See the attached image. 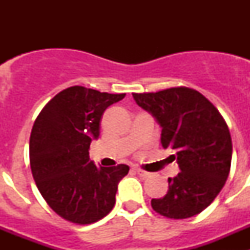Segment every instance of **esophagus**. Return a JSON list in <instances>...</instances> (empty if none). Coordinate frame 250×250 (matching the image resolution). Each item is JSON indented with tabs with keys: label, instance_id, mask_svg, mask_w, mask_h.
Masks as SVG:
<instances>
[{
	"label": "esophagus",
	"instance_id": "34e87169",
	"mask_svg": "<svg viewBox=\"0 0 250 250\" xmlns=\"http://www.w3.org/2000/svg\"><path fill=\"white\" fill-rule=\"evenodd\" d=\"M135 173L139 174L140 176H143V178H147V176H150V173H147V171H145V170L140 169V167H135Z\"/></svg>",
	"mask_w": 250,
	"mask_h": 250
}]
</instances>
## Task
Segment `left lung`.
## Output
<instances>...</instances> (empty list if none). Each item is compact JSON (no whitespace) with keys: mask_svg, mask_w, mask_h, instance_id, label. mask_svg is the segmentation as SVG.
Masks as SVG:
<instances>
[{"mask_svg":"<svg viewBox=\"0 0 250 250\" xmlns=\"http://www.w3.org/2000/svg\"><path fill=\"white\" fill-rule=\"evenodd\" d=\"M141 109L161 126V145L180 173L167 179V195L151 200L152 209L170 219H187L202 213L224 187L231 163L228 125L215 106L199 91L171 87L158 92L132 94Z\"/></svg>","mask_w":250,"mask_h":250,"instance_id":"obj_1","label":"left lung"}]
</instances>
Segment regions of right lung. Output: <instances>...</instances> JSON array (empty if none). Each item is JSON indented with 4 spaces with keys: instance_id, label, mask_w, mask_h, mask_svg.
<instances>
[{
    "instance_id": "obj_1",
    "label": "right lung",
    "mask_w": 250,
    "mask_h": 250,
    "mask_svg": "<svg viewBox=\"0 0 250 250\" xmlns=\"http://www.w3.org/2000/svg\"><path fill=\"white\" fill-rule=\"evenodd\" d=\"M125 94L71 86L51 99L35 120L30 136V165L40 193L61 218L76 224L103 219L115 205L125 164L98 167L90 160L91 141L110 105Z\"/></svg>"
}]
</instances>
